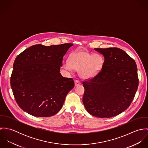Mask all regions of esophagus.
<instances>
[{
    "label": "esophagus",
    "instance_id": "34e87169",
    "mask_svg": "<svg viewBox=\"0 0 148 148\" xmlns=\"http://www.w3.org/2000/svg\"><path fill=\"white\" fill-rule=\"evenodd\" d=\"M80 84H81V83H80V80H75V86H78V85H79Z\"/></svg>",
    "mask_w": 148,
    "mask_h": 148
}]
</instances>
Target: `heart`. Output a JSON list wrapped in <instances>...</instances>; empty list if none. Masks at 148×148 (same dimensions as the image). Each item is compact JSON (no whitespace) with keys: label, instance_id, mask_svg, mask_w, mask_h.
Segmentation results:
<instances>
[{"label":"heart","instance_id":"b5f03b06","mask_svg":"<svg viewBox=\"0 0 148 148\" xmlns=\"http://www.w3.org/2000/svg\"><path fill=\"white\" fill-rule=\"evenodd\" d=\"M103 64V59L101 55L80 51L73 53L70 58L69 63H65L63 66L68 71L73 69L80 71L82 77L88 79L97 73Z\"/></svg>","mask_w":148,"mask_h":148}]
</instances>
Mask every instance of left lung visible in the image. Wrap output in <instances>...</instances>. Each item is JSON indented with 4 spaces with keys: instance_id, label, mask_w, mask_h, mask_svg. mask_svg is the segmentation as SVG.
<instances>
[{
    "instance_id": "8db88e82",
    "label": "left lung",
    "mask_w": 148,
    "mask_h": 148,
    "mask_svg": "<svg viewBox=\"0 0 148 148\" xmlns=\"http://www.w3.org/2000/svg\"><path fill=\"white\" fill-rule=\"evenodd\" d=\"M104 57L100 70L83 82V102L91 115L110 118L125 110L131 104L138 86L136 63L123 49L95 48Z\"/></svg>"
}]
</instances>
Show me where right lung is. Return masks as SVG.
Masks as SVG:
<instances>
[{
  "label": "right lung",
  "instance_id": "obj_1",
  "mask_svg": "<svg viewBox=\"0 0 148 148\" xmlns=\"http://www.w3.org/2000/svg\"><path fill=\"white\" fill-rule=\"evenodd\" d=\"M72 43L32 45L16 58L10 83L15 99L24 112L35 117H50L61 109L74 87L72 78L60 73L64 56Z\"/></svg>",
  "mask_w": 148,
  "mask_h": 148
}]
</instances>
